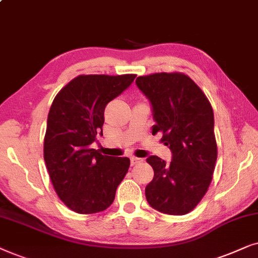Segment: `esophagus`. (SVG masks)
<instances>
[{
	"label": "esophagus",
	"mask_w": 258,
	"mask_h": 258,
	"mask_svg": "<svg viewBox=\"0 0 258 258\" xmlns=\"http://www.w3.org/2000/svg\"><path fill=\"white\" fill-rule=\"evenodd\" d=\"M140 163H143L142 158H137V157H132L131 158V165H132V166H135V165L140 164Z\"/></svg>",
	"instance_id": "obj_1"
}]
</instances>
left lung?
Returning a JSON list of instances; mask_svg holds the SVG:
<instances>
[{
	"label": "left lung",
	"mask_w": 258,
	"mask_h": 258,
	"mask_svg": "<svg viewBox=\"0 0 258 258\" xmlns=\"http://www.w3.org/2000/svg\"><path fill=\"white\" fill-rule=\"evenodd\" d=\"M136 84L152 106V135L163 133L172 152L170 164L157 156L146 159L154 171L146 199L163 214L186 215L207 194L217 160L211 104L183 73L138 77Z\"/></svg>",
	"instance_id": "8db88e82"
}]
</instances>
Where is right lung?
I'll return each instance as SVG.
<instances>
[{
  "label": "right lung",
  "mask_w": 258,
  "mask_h": 258,
  "mask_svg": "<svg viewBox=\"0 0 258 258\" xmlns=\"http://www.w3.org/2000/svg\"><path fill=\"white\" fill-rule=\"evenodd\" d=\"M137 75H79L55 97L47 119L43 158L51 184L78 214L104 211L113 203L130 167L127 157L102 156L92 149L102 135L106 105Z\"/></svg>",
  "instance_id": "1"
}]
</instances>
